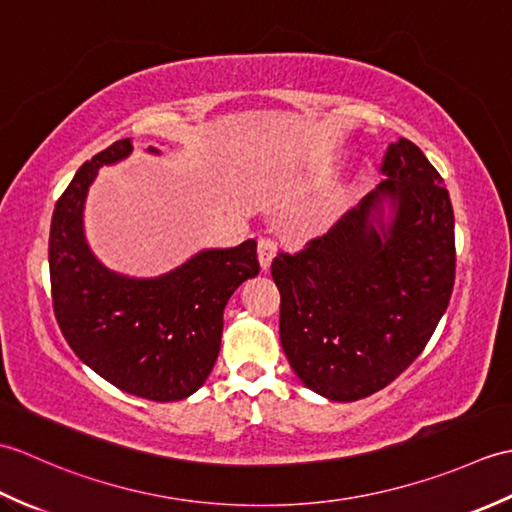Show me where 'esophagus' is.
<instances>
[{"label": "esophagus", "instance_id": "esophagus-1", "mask_svg": "<svg viewBox=\"0 0 512 512\" xmlns=\"http://www.w3.org/2000/svg\"><path fill=\"white\" fill-rule=\"evenodd\" d=\"M257 255H259V264H262L264 270L270 268V262L277 255V242L273 237H262L257 244Z\"/></svg>", "mask_w": 512, "mask_h": 512}]
</instances>
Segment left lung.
I'll list each match as a JSON object with an SVG mask.
<instances>
[{"label":"left lung","mask_w":512,"mask_h":512,"mask_svg":"<svg viewBox=\"0 0 512 512\" xmlns=\"http://www.w3.org/2000/svg\"><path fill=\"white\" fill-rule=\"evenodd\" d=\"M380 173L387 180L328 233L270 266L288 363L330 400H361L396 380L453 292L455 222L442 176L407 138L387 147ZM383 199L395 206L387 229Z\"/></svg>","instance_id":"obj_1"}]
</instances>
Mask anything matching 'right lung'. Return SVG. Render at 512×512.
I'll use <instances>...</instances> for the list:
<instances>
[{
  "instance_id": "right-lung-1",
  "label": "right lung",
  "mask_w": 512,
  "mask_h": 512,
  "mask_svg": "<svg viewBox=\"0 0 512 512\" xmlns=\"http://www.w3.org/2000/svg\"><path fill=\"white\" fill-rule=\"evenodd\" d=\"M129 151L123 138L83 162L54 204L52 308L74 354L107 383L147 400H182L204 385L217 361L226 301L259 273L257 242L202 250L156 279L110 273L85 244L83 202L99 167Z\"/></svg>"
}]
</instances>
